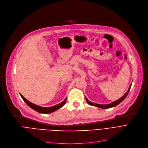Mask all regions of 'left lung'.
I'll list each match as a JSON object with an SVG mask.
<instances>
[{
  "mask_svg": "<svg viewBox=\"0 0 148 148\" xmlns=\"http://www.w3.org/2000/svg\"><path fill=\"white\" fill-rule=\"evenodd\" d=\"M131 84L130 85L129 88H128V90L127 92H126L122 97H121L120 99H119L118 100L112 102L111 103H109V104H105V105H102V104H98V103H93V102H91L90 101H89L87 98L86 97V101L87 102V103L90 105H92V106H95V107H99V108H112V107H116V105H117L118 104L120 103L121 102H122L125 99V97H126V96L128 95L129 91L130 90V88H131Z\"/></svg>",
  "mask_w": 148,
  "mask_h": 148,
  "instance_id": "8db88e82",
  "label": "left lung"
}]
</instances>
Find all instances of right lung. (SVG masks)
Instances as JSON below:
<instances>
[{
	"label": "right lung",
	"mask_w": 148,
	"mask_h": 148,
	"mask_svg": "<svg viewBox=\"0 0 148 148\" xmlns=\"http://www.w3.org/2000/svg\"><path fill=\"white\" fill-rule=\"evenodd\" d=\"M20 95L21 97H22V98L23 99V100L25 101V102L29 107H31L34 110L40 112V113H43V114L51 113V112H53L55 111L56 110L60 109V108H61L63 106V105L65 104V103L66 102V100H67V98H66L65 100L64 101L61 102L59 104L54 105V106H53V107H42L38 106V105H37L34 104V103H32L30 102L29 101H28L21 94H20Z\"/></svg>",
	"instance_id": "add662e5"
}]
</instances>
